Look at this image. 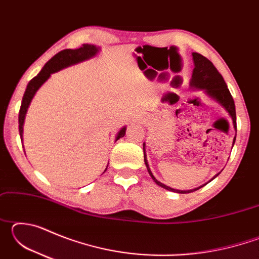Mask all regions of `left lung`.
Instances as JSON below:
<instances>
[{"mask_svg":"<svg viewBox=\"0 0 259 259\" xmlns=\"http://www.w3.org/2000/svg\"><path fill=\"white\" fill-rule=\"evenodd\" d=\"M192 59H193V63H194V69H193V73H192L190 88L192 90H202L205 96H208L210 99H212L213 102H216L218 105H221V106L224 108L227 113H229V115L232 119V122H233L234 129L236 130V113H235L234 100L232 98V95L230 93L229 88L226 85L224 78L222 76V74L217 71V68L213 66L211 61L205 58V57H203L202 55L198 54V52H192ZM179 111H181V109H177L176 113H178ZM235 137L233 139V144H232V145H234ZM143 147H144V161H145L147 171L150 174L151 178L154 181L156 185L163 187L168 191L179 193V194H186V193L194 192L196 190H200V188L203 187L204 185H207L209 182H211L212 179L216 178L218 175L221 174V172L217 174L216 176H213L208 183H205L199 187L193 188V190H184V191L176 190V188L166 186L165 184L159 182L154 177V175L152 174L150 165H148V162H147V156L145 152V143L143 144Z\"/></svg>","mask_w":259,"mask_h":259,"instance_id":"1","label":"left lung"}]
</instances>
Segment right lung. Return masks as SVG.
<instances>
[{
	"label": "right lung",
	"mask_w": 259,
	"mask_h": 259,
	"mask_svg": "<svg viewBox=\"0 0 259 259\" xmlns=\"http://www.w3.org/2000/svg\"><path fill=\"white\" fill-rule=\"evenodd\" d=\"M99 50L100 48L95 45H83L81 48H78V49H65L63 51H60L52 57L45 66H43L41 72L28 82L27 88H26L25 90L23 100H21V106L19 109V117H18L19 135H20L21 140H23L24 122H25L26 113H27L30 102H32V99L34 98L35 94L37 93V90L40 89V88L45 84L46 81H48V78L51 76V74L59 72L61 69L73 66V65H76L78 63H82V61H85L90 58H94L95 56H97ZM125 130H126L125 126L120 129V131L117 133L115 137V142L116 140H119L120 138L124 137ZM106 169H105V171H106Z\"/></svg>",
	"instance_id": "1"
}]
</instances>
